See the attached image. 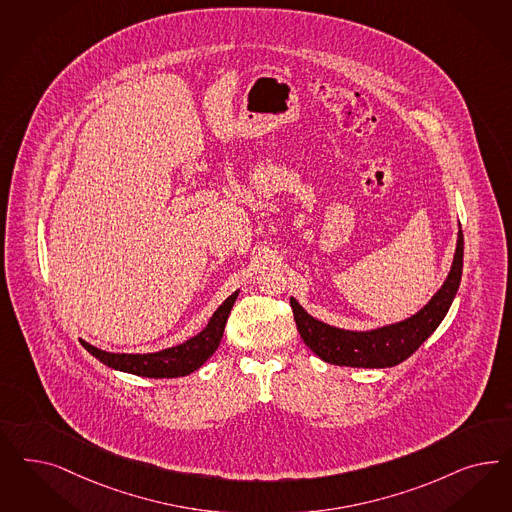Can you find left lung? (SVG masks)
Masks as SVG:
<instances>
[{"mask_svg":"<svg viewBox=\"0 0 512 512\" xmlns=\"http://www.w3.org/2000/svg\"><path fill=\"white\" fill-rule=\"evenodd\" d=\"M463 269V233L458 228L454 260L441 288L431 296L428 303L407 316L405 320L392 322L371 330H345L330 326L313 314L307 313L296 297H290L297 331L303 343L314 354L333 365L363 367V369H384L405 362L416 352L437 326L443 322L454 297L458 294Z\"/></svg>","mask_w":512,"mask_h":512,"instance_id":"obj_1","label":"left lung"}]
</instances>
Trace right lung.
Segmentation results:
<instances>
[{"label": "right lung", "instance_id": "right-lung-1", "mask_svg": "<svg viewBox=\"0 0 512 512\" xmlns=\"http://www.w3.org/2000/svg\"><path fill=\"white\" fill-rule=\"evenodd\" d=\"M239 296V290H235L218 309H216L209 324L199 331L198 335L186 339L181 345L164 348L158 352L149 354H120V352H107L101 348L94 347L81 339L83 347L98 358L99 362L105 363L107 367L132 373L137 377L147 379H175V377H186L194 373L203 363L207 362L216 352V348L222 341L224 328L230 316L231 307Z\"/></svg>", "mask_w": 512, "mask_h": 512}]
</instances>
